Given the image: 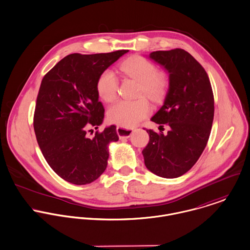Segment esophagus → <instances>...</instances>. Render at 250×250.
Wrapping results in <instances>:
<instances>
[{"instance_id":"34e87169","label":"esophagus","mask_w":250,"mask_h":250,"mask_svg":"<svg viewBox=\"0 0 250 250\" xmlns=\"http://www.w3.org/2000/svg\"><path fill=\"white\" fill-rule=\"evenodd\" d=\"M116 130H117V133H118L120 139L128 138L131 135V133H132V129L124 128V127H121V126H117Z\"/></svg>"}]
</instances>
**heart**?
Wrapping results in <instances>:
<instances>
[{
  "label": "heart",
  "mask_w": 250,
  "mask_h": 250,
  "mask_svg": "<svg viewBox=\"0 0 250 250\" xmlns=\"http://www.w3.org/2000/svg\"><path fill=\"white\" fill-rule=\"evenodd\" d=\"M120 69L126 76L139 81L138 96H146L153 102L164 99L169 88V76L166 72L157 70L154 63L143 56H132L124 61ZM100 98L106 102L115 100L119 93V79L110 69H105L97 82ZM151 108L145 97L135 100H119L107 111L110 123L123 127H132L150 115Z\"/></svg>",
  "instance_id": "heart-1"
}]
</instances>
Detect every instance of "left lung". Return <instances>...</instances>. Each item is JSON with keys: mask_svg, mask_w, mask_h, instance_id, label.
<instances>
[{"mask_svg": "<svg viewBox=\"0 0 250 250\" xmlns=\"http://www.w3.org/2000/svg\"><path fill=\"white\" fill-rule=\"evenodd\" d=\"M150 58L169 72L164 104L150 121L169 125L170 130L164 135L147 129L150 141L142 153L150 172L178 178L192 168L207 146L214 114L213 93L206 70L188 52L155 51Z\"/></svg>", "mask_w": 250, "mask_h": 250, "instance_id": "left-lung-1", "label": "left lung"}]
</instances>
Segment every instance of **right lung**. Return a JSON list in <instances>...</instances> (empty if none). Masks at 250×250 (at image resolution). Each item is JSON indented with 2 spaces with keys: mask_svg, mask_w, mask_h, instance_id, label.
<instances>
[{
  "mask_svg": "<svg viewBox=\"0 0 250 250\" xmlns=\"http://www.w3.org/2000/svg\"><path fill=\"white\" fill-rule=\"evenodd\" d=\"M128 50L70 54L44 75L34 114L41 150L53 171L74 185L96 181L105 171L108 144L119 140L115 125L96 131L104 118L97 82L102 71Z\"/></svg>",
  "mask_w": 250,
  "mask_h": 250,
  "instance_id": "add662e5",
  "label": "right lung"
}]
</instances>
